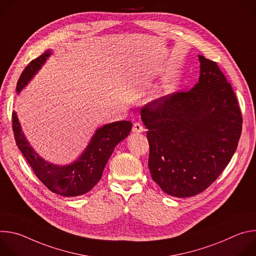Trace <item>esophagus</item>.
<instances>
[{
  "instance_id": "34e87169",
  "label": "esophagus",
  "mask_w": 256,
  "mask_h": 256,
  "mask_svg": "<svg viewBox=\"0 0 256 256\" xmlns=\"http://www.w3.org/2000/svg\"><path fill=\"white\" fill-rule=\"evenodd\" d=\"M144 130V128L142 124H140V122H134V126H132V132H142Z\"/></svg>"
}]
</instances>
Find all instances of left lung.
I'll return each instance as SVG.
<instances>
[{
    "label": "left lung",
    "mask_w": 256,
    "mask_h": 256,
    "mask_svg": "<svg viewBox=\"0 0 256 256\" xmlns=\"http://www.w3.org/2000/svg\"><path fill=\"white\" fill-rule=\"evenodd\" d=\"M198 58L200 75L192 90L162 96L140 109L152 178L176 198L206 190L229 164L242 132L231 84L216 62Z\"/></svg>",
    "instance_id": "1"
}]
</instances>
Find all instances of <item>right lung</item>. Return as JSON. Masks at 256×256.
Instances as JSON below:
<instances>
[{"mask_svg":"<svg viewBox=\"0 0 256 256\" xmlns=\"http://www.w3.org/2000/svg\"><path fill=\"white\" fill-rule=\"evenodd\" d=\"M50 54V52L46 50L28 64L17 83V93H20ZM132 126V124L128 120L103 126L96 130L87 149L76 162L66 166H56L46 162L34 152L22 132L16 114H12L16 144L34 174L50 190L64 196H78L95 186L116 146L128 136Z\"/></svg>","mask_w":256,"mask_h":256,"instance_id":"obj_1","label":"right lung"}]
</instances>
